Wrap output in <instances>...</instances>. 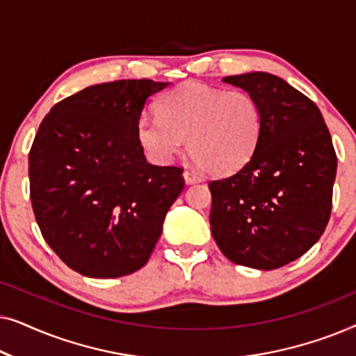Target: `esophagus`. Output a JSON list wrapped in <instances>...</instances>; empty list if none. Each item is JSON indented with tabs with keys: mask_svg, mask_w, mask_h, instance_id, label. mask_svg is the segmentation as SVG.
I'll return each instance as SVG.
<instances>
[{
	"mask_svg": "<svg viewBox=\"0 0 356 356\" xmlns=\"http://www.w3.org/2000/svg\"><path fill=\"white\" fill-rule=\"evenodd\" d=\"M183 177H184V179H186V183H188V184L199 183V181H201V179H202V178H201V175L194 172V170H184V172H183Z\"/></svg>",
	"mask_w": 356,
	"mask_h": 356,
	"instance_id": "esophagus-1",
	"label": "esophagus"
}]
</instances>
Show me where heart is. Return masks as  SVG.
Listing matches in <instances>:
<instances>
[{"instance_id": "obj_1", "label": "heart", "mask_w": 356, "mask_h": 356, "mask_svg": "<svg viewBox=\"0 0 356 356\" xmlns=\"http://www.w3.org/2000/svg\"><path fill=\"white\" fill-rule=\"evenodd\" d=\"M159 115L138 121L139 144L167 162L188 139L191 159L211 175H228L252 157L262 129V110L246 90H222L184 82L159 102Z\"/></svg>"}]
</instances>
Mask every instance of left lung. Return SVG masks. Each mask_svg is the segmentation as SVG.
Segmentation results:
<instances>
[{
  "label": "left lung",
  "mask_w": 356,
  "mask_h": 356,
  "mask_svg": "<svg viewBox=\"0 0 356 356\" xmlns=\"http://www.w3.org/2000/svg\"><path fill=\"white\" fill-rule=\"evenodd\" d=\"M223 82L259 102L262 129L252 157L209 183L212 236L235 264L279 269L327 227L337 172L332 138L314 102L280 77L248 72Z\"/></svg>",
  "instance_id": "8db88e82"
}]
</instances>
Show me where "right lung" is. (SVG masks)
Here are the masks:
<instances>
[{
    "label": "right lung",
    "mask_w": 356,
    "mask_h": 356,
    "mask_svg": "<svg viewBox=\"0 0 356 356\" xmlns=\"http://www.w3.org/2000/svg\"><path fill=\"white\" fill-rule=\"evenodd\" d=\"M168 82L124 79L82 89L53 106L29 152L31 201L42 236L72 270L115 279L145 266L183 168L145 160L136 128Z\"/></svg>",
    "instance_id": "add662e5"
}]
</instances>
